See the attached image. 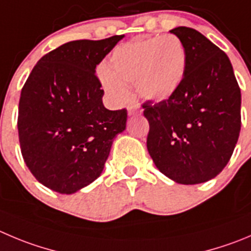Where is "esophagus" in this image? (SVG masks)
I'll list each match as a JSON object with an SVG mask.
<instances>
[{
	"instance_id": "obj_1",
	"label": "esophagus",
	"mask_w": 251,
	"mask_h": 251,
	"mask_svg": "<svg viewBox=\"0 0 251 251\" xmlns=\"http://www.w3.org/2000/svg\"><path fill=\"white\" fill-rule=\"evenodd\" d=\"M137 114H142V111L138 106H129L128 107V116L132 117V116H137Z\"/></svg>"
}]
</instances>
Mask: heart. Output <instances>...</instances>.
<instances>
[{
    "label": "heart",
    "mask_w": 251,
    "mask_h": 251,
    "mask_svg": "<svg viewBox=\"0 0 251 251\" xmlns=\"http://www.w3.org/2000/svg\"><path fill=\"white\" fill-rule=\"evenodd\" d=\"M186 65L185 47L176 35L147 38L116 48L108 69L100 71V80L106 94L117 103L128 97L124 85L133 83L142 99L161 102L177 92Z\"/></svg>",
    "instance_id": "1"
}]
</instances>
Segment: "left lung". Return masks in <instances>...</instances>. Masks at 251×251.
Instances as JSON below:
<instances>
[{
	"instance_id": "left-lung-1",
	"label": "left lung",
	"mask_w": 251,
	"mask_h": 251,
	"mask_svg": "<svg viewBox=\"0 0 251 251\" xmlns=\"http://www.w3.org/2000/svg\"><path fill=\"white\" fill-rule=\"evenodd\" d=\"M171 33L185 47L186 74L173 97L143 104L150 126L147 148L166 177L196 185L216 177L234 151L242 95L226 52L192 28Z\"/></svg>"
}]
</instances>
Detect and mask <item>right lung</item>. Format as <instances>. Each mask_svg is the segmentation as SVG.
<instances>
[{
    "mask_svg": "<svg viewBox=\"0 0 251 251\" xmlns=\"http://www.w3.org/2000/svg\"><path fill=\"white\" fill-rule=\"evenodd\" d=\"M124 35L74 40L48 52L21 92L18 135L25 165L42 185L71 195L102 174L127 109L103 106L96 66Z\"/></svg>",
    "mask_w": 251,
    "mask_h": 251,
    "instance_id": "obj_1",
    "label": "right lung"
}]
</instances>
